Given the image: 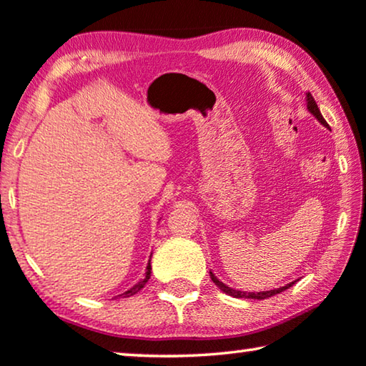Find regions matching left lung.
Returning a JSON list of instances; mask_svg holds the SVG:
<instances>
[{
    "label": "left lung",
    "instance_id": "8db88e82",
    "mask_svg": "<svg viewBox=\"0 0 366 366\" xmlns=\"http://www.w3.org/2000/svg\"><path fill=\"white\" fill-rule=\"evenodd\" d=\"M306 107H308L310 112H311L312 115H315V117H316L319 122H321V124H322L324 127H326V129H329L327 122L324 120L321 110H319L317 104H316V101H315V97L311 96V92H308V94H306ZM329 130H330V129H329ZM210 277H212V280H213L214 285H217L219 290H222L223 293L229 295V297H234V298H251V300H265V298H270V297H274V295H277V293H282L283 290L293 287V283L297 282V280L290 282L288 285H285V287L269 290V292H239V290H234V288H231V287H228V285H224V283H223L222 280H218V278L214 277L213 272H210Z\"/></svg>",
    "mask_w": 366,
    "mask_h": 366
}]
</instances>
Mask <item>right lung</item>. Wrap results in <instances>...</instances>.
Instances as JSON below:
<instances>
[{"instance_id": "1", "label": "right lung", "mask_w": 366, "mask_h": 366, "mask_svg": "<svg viewBox=\"0 0 366 366\" xmlns=\"http://www.w3.org/2000/svg\"><path fill=\"white\" fill-rule=\"evenodd\" d=\"M149 259H152V257H149ZM149 277H152V262H148V265H147V274H144V278H143V280H142V282H138L137 285H133L130 290H127L125 293L119 295V297H125V298L133 297V295L140 292V290H142L144 285H147V282L149 280Z\"/></svg>"}]
</instances>
